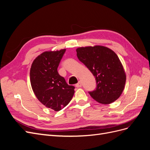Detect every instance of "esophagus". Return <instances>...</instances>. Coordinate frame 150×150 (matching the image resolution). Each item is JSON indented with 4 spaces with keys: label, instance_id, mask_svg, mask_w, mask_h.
<instances>
[{
    "label": "esophagus",
    "instance_id": "1",
    "mask_svg": "<svg viewBox=\"0 0 150 150\" xmlns=\"http://www.w3.org/2000/svg\"><path fill=\"white\" fill-rule=\"evenodd\" d=\"M81 86H82V84H81V83L80 82V81H79V82L78 84H76V88H81Z\"/></svg>",
    "mask_w": 150,
    "mask_h": 150
}]
</instances>
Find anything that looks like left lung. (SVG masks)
Wrapping results in <instances>:
<instances>
[{
    "instance_id": "1",
    "label": "left lung",
    "mask_w": 150,
    "mask_h": 150,
    "mask_svg": "<svg viewBox=\"0 0 150 150\" xmlns=\"http://www.w3.org/2000/svg\"><path fill=\"white\" fill-rule=\"evenodd\" d=\"M77 56L95 77L96 88L89 92L97 102L108 104L118 99L126 83L124 68L116 54L101 46L79 47Z\"/></svg>"
}]
</instances>
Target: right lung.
<instances>
[{
  "mask_svg": "<svg viewBox=\"0 0 150 150\" xmlns=\"http://www.w3.org/2000/svg\"><path fill=\"white\" fill-rule=\"evenodd\" d=\"M65 52L64 49L42 53L34 60L30 70V84L35 96L55 111L66 106L74 94V86L68 85L57 72Z\"/></svg>",
  "mask_w": 150,
  "mask_h": 150,
  "instance_id": "1",
  "label": "right lung"
}]
</instances>
